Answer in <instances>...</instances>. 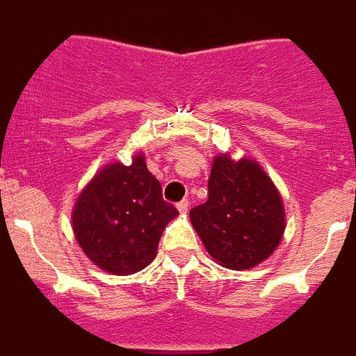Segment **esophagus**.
Listing matches in <instances>:
<instances>
[{
    "label": "esophagus",
    "instance_id": "1",
    "mask_svg": "<svg viewBox=\"0 0 356 356\" xmlns=\"http://www.w3.org/2000/svg\"><path fill=\"white\" fill-rule=\"evenodd\" d=\"M176 207H178V211H180V213H184V215H186V213H187V209H189V202H187V200H181V202H178V204H176Z\"/></svg>",
    "mask_w": 356,
    "mask_h": 356
}]
</instances>
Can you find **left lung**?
Wrapping results in <instances>:
<instances>
[{
    "mask_svg": "<svg viewBox=\"0 0 356 356\" xmlns=\"http://www.w3.org/2000/svg\"><path fill=\"white\" fill-rule=\"evenodd\" d=\"M206 204L189 217L213 259L233 270L254 268L268 257L285 232L281 196L252 160L217 156L207 181Z\"/></svg>",
    "mask_w": 356,
    "mask_h": 356,
    "instance_id": "left-lung-1",
    "label": "left lung"
}]
</instances>
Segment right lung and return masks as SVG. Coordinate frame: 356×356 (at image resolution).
<instances>
[{
	"label": "right lung",
	"instance_id": "obj_1",
	"mask_svg": "<svg viewBox=\"0 0 356 356\" xmlns=\"http://www.w3.org/2000/svg\"><path fill=\"white\" fill-rule=\"evenodd\" d=\"M176 215L139 154L132 165H106L88 184L73 209V232L97 266L127 275L152 263L161 233Z\"/></svg>",
	"mask_w": 356,
	"mask_h": 356
}]
</instances>
